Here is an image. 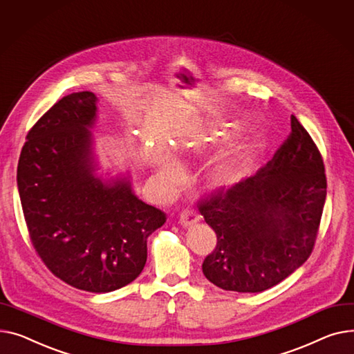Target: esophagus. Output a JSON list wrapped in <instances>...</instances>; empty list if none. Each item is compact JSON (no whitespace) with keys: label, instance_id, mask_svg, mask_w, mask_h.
<instances>
[{"label":"esophagus","instance_id":"obj_1","mask_svg":"<svg viewBox=\"0 0 354 354\" xmlns=\"http://www.w3.org/2000/svg\"><path fill=\"white\" fill-rule=\"evenodd\" d=\"M198 220H200V217L197 216L196 212H193V210H185V212L181 213L178 223H180L184 228H189V227H193L196 223H198Z\"/></svg>","mask_w":354,"mask_h":354}]
</instances>
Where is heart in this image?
I'll list each match as a JSON object with an SVG mask.
<instances>
[{"instance_id":"b5f03b06","label":"heart","mask_w":354,"mask_h":354,"mask_svg":"<svg viewBox=\"0 0 354 354\" xmlns=\"http://www.w3.org/2000/svg\"><path fill=\"white\" fill-rule=\"evenodd\" d=\"M225 138V134L217 127H207L205 131L200 136L198 142L192 149L193 154H200L205 150L209 144L221 141ZM263 147V140L260 136L252 137L245 142L237 144L236 147L225 151L210 169L207 174V181L213 189H223V187L234 184L247 170L248 165L253 161L254 156ZM176 165L169 160L165 161L158 171V180L161 183L170 184L176 176Z\"/></svg>"}]
</instances>
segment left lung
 <instances>
[{"mask_svg": "<svg viewBox=\"0 0 354 354\" xmlns=\"http://www.w3.org/2000/svg\"><path fill=\"white\" fill-rule=\"evenodd\" d=\"M322 156L292 115V133L257 173L200 203L217 234L203 273L223 290L260 293L308 259L326 201Z\"/></svg>", "mask_w": 354, "mask_h": 354, "instance_id": "8db88e82", "label": "left lung"}]
</instances>
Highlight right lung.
<instances>
[{
    "label": "right lung",
    "instance_id": "right-lung-1",
    "mask_svg": "<svg viewBox=\"0 0 354 354\" xmlns=\"http://www.w3.org/2000/svg\"><path fill=\"white\" fill-rule=\"evenodd\" d=\"M94 93L62 97L30 130L17 185L35 252L50 272L91 293L138 277L147 239L165 214L141 201L131 177H104L94 153Z\"/></svg>",
    "mask_w": 354,
    "mask_h": 354
}]
</instances>
